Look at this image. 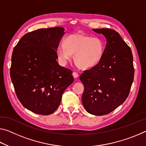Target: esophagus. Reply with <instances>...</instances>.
<instances>
[{
    "label": "esophagus",
    "mask_w": 146,
    "mask_h": 146,
    "mask_svg": "<svg viewBox=\"0 0 146 146\" xmlns=\"http://www.w3.org/2000/svg\"><path fill=\"white\" fill-rule=\"evenodd\" d=\"M73 76L74 78H77L78 77V74L77 72H75V71H74L73 73Z\"/></svg>",
    "instance_id": "1"
}]
</instances>
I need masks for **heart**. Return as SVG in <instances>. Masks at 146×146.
I'll return each mask as SVG.
<instances>
[{
    "instance_id": "obj_1",
    "label": "heart",
    "mask_w": 146,
    "mask_h": 146,
    "mask_svg": "<svg viewBox=\"0 0 146 146\" xmlns=\"http://www.w3.org/2000/svg\"><path fill=\"white\" fill-rule=\"evenodd\" d=\"M105 45L99 37H92L82 34H73L66 37L64 43L56 48L58 59L66 65L72 59L82 69H90L98 64L105 53Z\"/></svg>"
}]
</instances>
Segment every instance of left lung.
Returning a JSON list of instances; mask_svg holds the SVG:
<instances>
[{
	"label": "left lung",
	"instance_id": "1",
	"mask_svg": "<svg viewBox=\"0 0 146 146\" xmlns=\"http://www.w3.org/2000/svg\"><path fill=\"white\" fill-rule=\"evenodd\" d=\"M92 30L105 36L107 43L101 62L80 76L84 86L82 102L90 114L103 115L128 97L135 74L133 57L131 48L114 30Z\"/></svg>",
	"mask_w": 146,
	"mask_h": 146
}]
</instances>
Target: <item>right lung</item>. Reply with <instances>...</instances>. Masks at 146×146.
I'll return each instance as SVG.
<instances>
[{"label": "right lung", "mask_w": 146, "mask_h": 146, "mask_svg": "<svg viewBox=\"0 0 146 146\" xmlns=\"http://www.w3.org/2000/svg\"><path fill=\"white\" fill-rule=\"evenodd\" d=\"M64 34L60 27L36 30L25 34L13 48L11 80L20 102L36 114L54 112L74 80L73 71L56 61V48Z\"/></svg>", "instance_id": "1"}]
</instances>
